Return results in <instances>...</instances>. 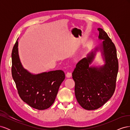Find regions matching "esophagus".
I'll return each mask as SVG.
<instances>
[{"label":"esophagus","instance_id":"esophagus-1","mask_svg":"<svg viewBox=\"0 0 130 130\" xmlns=\"http://www.w3.org/2000/svg\"><path fill=\"white\" fill-rule=\"evenodd\" d=\"M72 73L71 72H67L66 74V76L67 77H70L72 76Z\"/></svg>","mask_w":130,"mask_h":130}]
</instances>
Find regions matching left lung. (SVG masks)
Returning <instances> with one entry per match:
<instances>
[{"label":"left lung","instance_id":"8db88e82","mask_svg":"<svg viewBox=\"0 0 130 130\" xmlns=\"http://www.w3.org/2000/svg\"><path fill=\"white\" fill-rule=\"evenodd\" d=\"M98 30L99 38L104 40L101 47L105 59V65L99 68L89 67L95 56L92 52L77 62L72 73L76 100L87 110L100 108L112 96L118 72L116 46L103 29Z\"/></svg>","mask_w":130,"mask_h":130}]
</instances>
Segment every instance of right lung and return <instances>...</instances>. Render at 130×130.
<instances>
[{"mask_svg": "<svg viewBox=\"0 0 130 130\" xmlns=\"http://www.w3.org/2000/svg\"><path fill=\"white\" fill-rule=\"evenodd\" d=\"M11 73L22 100L38 110L48 108L54 103L59 87L64 80L61 70L33 75L23 68L18 52V41L12 51Z\"/></svg>", "mask_w": 130, "mask_h": 130, "instance_id": "add662e5", "label": "right lung"}]
</instances>
